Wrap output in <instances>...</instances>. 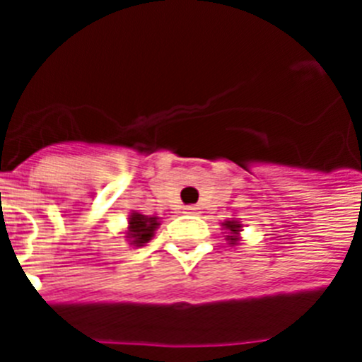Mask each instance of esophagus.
I'll use <instances>...</instances> for the list:
<instances>
[{
    "label": "esophagus",
    "mask_w": 362,
    "mask_h": 362,
    "mask_svg": "<svg viewBox=\"0 0 362 362\" xmlns=\"http://www.w3.org/2000/svg\"><path fill=\"white\" fill-rule=\"evenodd\" d=\"M185 214H188V216H196V214H199V209H197L196 204H188V206H185Z\"/></svg>",
    "instance_id": "1"
}]
</instances>
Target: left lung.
I'll list each match as a JSON object with an SVG mask.
<instances>
[{"mask_svg":"<svg viewBox=\"0 0 362 362\" xmlns=\"http://www.w3.org/2000/svg\"><path fill=\"white\" fill-rule=\"evenodd\" d=\"M221 226L226 230V241L230 243V245H238L239 241H241V235H239V232L243 230V225L239 223V221L235 219H228L225 221V223H221Z\"/></svg>","mask_w":362,"mask_h":362,"instance_id":"8db88e82","label":"left lung"}]
</instances>
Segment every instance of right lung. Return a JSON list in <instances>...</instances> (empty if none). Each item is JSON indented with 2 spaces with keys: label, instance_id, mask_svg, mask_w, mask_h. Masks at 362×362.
Wrapping results in <instances>:
<instances>
[{
  "label": "right lung",
  "instance_id": "add662e5",
  "mask_svg": "<svg viewBox=\"0 0 362 362\" xmlns=\"http://www.w3.org/2000/svg\"><path fill=\"white\" fill-rule=\"evenodd\" d=\"M159 217L143 216L139 212H132L129 216V228L124 230V238L130 245L143 246L153 238L156 230L159 228Z\"/></svg>",
  "mask_w": 362,
  "mask_h": 362
}]
</instances>
